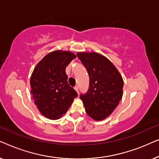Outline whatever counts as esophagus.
I'll list each match as a JSON object with an SVG mask.
<instances>
[{
	"instance_id": "esophagus-1",
	"label": "esophagus",
	"mask_w": 159,
	"mask_h": 159,
	"mask_svg": "<svg viewBox=\"0 0 159 159\" xmlns=\"http://www.w3.org/2000/svg\"><path fill=\"white\" fill-rule=\"evenodd\" d=\"M75 90L78 93V91H79V88H78V86H75Z\"/></svg>"
}]
</instances>
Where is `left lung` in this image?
<instances>
[{
    "instance_id": "8db88e82",
    "label": "left lung",
    "mask_w": 159,
    "mask_h": 159,
    "mask_svg": "<svg viewBox=\"0 0 159 159\" xmlns=\"http://www.w3.org/2000/svg\"><path fill=\"white\" fill-rule=\"evenodd\" d=\"M90 77L89 89L80 95L87 114L95 121L109 116L123 95L124 81L109 59L96 52L77 53Z\"/></svg>"
}]
</instances>
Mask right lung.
Returning a JSON list of instances; mask_svg holds the SVG:
<instances>
[{
  "label": "right lung",
  "mask_w": 159,
  "mask_h": 159,
  "mask_svg": "<svg viewBox=\"0 0 159 159\" xmlns=\"http://www.w3.org/2000/svg\"><path fill=\"white\" fill-rule=\"evenodd\" d=\"M75 53L61 50L45 56L36 65L30 78L31 94L40 114L58 119L67 111L77 93L67 82L66 67Z\"/></svg>",
  "instance_id": "right-lung-1"
}]
</instances>
